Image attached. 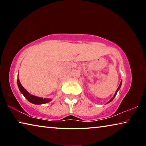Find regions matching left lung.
I'll return each instance as SVG.
<instances>
[{
    "label": "left lung",
    "instance_id": "left-lung-1",
    "mask_svg": "<svg viewBox=\"0 0 146 146\" xmlns=\"http://www.w3.org/2000/svg\"><path fill=\"white\" fill-rule=\"evenodd\" d=\"M121 84H122V82H120V85H119V86H118V89H117V91H116V93H115V95H114V97H113V98H112V99L110 101V102H108V103H109V102H111V101L113 100V98H115V96H116V95H117V92H118V90H119V89H120V86H121Z\"/></svg>",
    "mask_w": 146,
    "mask_h": 146
}]
</instances>
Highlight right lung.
I'll list each match as a JSON object with an SVG mask.
<instances>
[{"label": "right lung", "mask_w": 146, "mask_h": 146, "mask_svg": "<svg viewBox=\"0 0 146 146\" xmlns=\"http://www.w3.org/2000/svg\"><path fill=\"white\" fill-rule=\"evenodd\" d=\"M17 84H18V86L20 91H21V92L23 94V95L25 97L26 99L29 101L30 102L34 104H46L50 102L51 100V99H49V98H42L37 97L29 94V93H28V91L24 88L23 86L21 85L19 79L17 80Z\"/></svg>", "instance_id": "1"}]
</instances>
